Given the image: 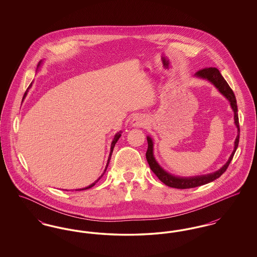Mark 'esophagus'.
Segmentation results:
<instances>
[{"instance_id":"1","label":"esophagus","mask_w":257,"mask_h":257,"mask_svg":"<svg viewBox=\"0 0 257 257\" xmlns=\"http://www.w3.org/2000/svg\"><path fill=\"white\" fill-rule=\"evenodd\" d=\"M143 124H144L143 120L140 119L139 117H136V118L133 119V121H132V125H133L134 127H140V126H142Z\"/></svg>"}]
</instances>
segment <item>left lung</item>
I'll list each match as a JSON object with an SVG mask.
<instances>
[{"label":"left lung","instance_id":"left-lung-1","mask_svg":"<svg viewBox=\"0 0 257 257\" xmlns=\"http://www.w3.org/2000/svg\"><path fill=\"white\" fill-rule=\"evenodd\" d=\"M195 77L209 81L212 85L215 86V87L220 91L224 97L229 101L230 107H231L233 112H234V123L237 127V137L235 139L234 149H233L232 153H231L229 159L227 160V162L220 168L219 171L209 173V174H205V175H198V176H193V177H180V176H175L170 172L165 171L160 166L158 162L155 159V156H154V148H153L154 143H153V140H152L151 137L147 136V140L148 147H147L146 156H147V163H148L151 171L156 174V176L165 185L171 187V188H176V189L195 188V187L210 183V182L216 180L217 178H219L220 175L226 171L227 167L229 166L233 156L235 154V151L238 147V144H239L240 127H239V118H238V108H237V102H236V98H235V95L233 93L232 89L230 88V86H228L226 81L223 79V77L221 76L220 71L215 67H209V68H204L202 70H199L195 74Z\"/></svg>","mask_w":257,"mask_h":257}]
</instances>
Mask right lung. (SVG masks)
<instances>
[{
  "label": "right lung",
  "mask_w": 257,
  "mask_h": 257,
  "mask_svg": "<svg viewBox=\"0 0 257 257\" xmlns=\"http://www.w3.org/2000/svg\"><path fill=\"white\" fill-rule=\"evenodd\" d=\"M38 66H40V64H38ZM32 86H33V82L31 83V85L29 86V87L27 88V90H26V92H25L24 96H23V100H24L25 97L27 96V94H28V91H29V89L32 87ZM22 100V101H23ZM121 131H119V132H117L116 134L114 135V137H113V140H112V142H111V145H110V155H109V158H108V161H107V166H106V168H105V171H104V172L102 173V175L98 178L97 180L96 181H94L93 183L90 184L89 186H87V187H86V188H83V189H78V190H76V191H81V190H86V189H89V188H91V187H93L95 184L97 183L98 181H99V179L104 175V173H105V171H106V170H107V168H108V165H109V163H110V157H111V153H112V150H113V147H114V146H115V144H116V142L118 141V139L120 138V136H121Z\"/></svg>",
  "instance_id": "right-lung-1"
}]
</instances>
